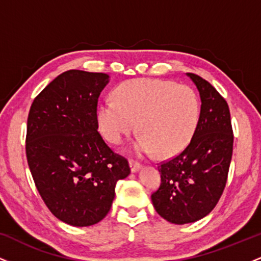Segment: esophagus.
<instances>
[{
  "label": "esophagus",
  "mask_w": 261,
  "mask_h": 261,
  "mask_svg": "<svg viewBox=\"0 0 261 261\" xmlns=\"http://www.w3.org/2000/svg\"><path fill=\"white\" fill-rule=\"evenodd\" d=\"M128 164H130V169H131V172H133V173L137 172V170H139L140 167H141L140 162L134 161V160H130V162H128Z\"/></svg>",
  "instance_id": "1"
}]
</instances>
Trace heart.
<instances>
[{"label": "heart", "instance_id": "1", "mask_svg": "<svg viewBox=\"0 0 261 261\" xmlns=\"http://www.w3.org/2000/svg\"><path fill=\"white\" fill-rule=\"evenodd\" d=\"M114 99L101 101L97 121L108 142L120 145L139 131L136 149L170 158L190 143L200 119L195 91L172 81L139 79L114 89Z\"/></svg>", "mask_w": 261, "mask_h": 261}]
</instances>
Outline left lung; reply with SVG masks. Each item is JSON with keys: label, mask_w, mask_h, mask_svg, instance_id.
Wrapping results in <instances>:
<instances>
[{"label": "left lung", "mask_w": 261, "mask_h": 261, "mask_svg": "<svg viewBox=\"0 0 261 261\" xmlns=\"http://www.w3.org/2000/svg\"><path fill=\"white\" fill-rule=\"evenodd\" d=\"M201 98L196 131L190 143L158 167L161 185L151 195L161 217L184 224L208 215L222 195L233 152V130L227 101L206 80L187 73Z\"/></svg>", "instance_id": "1"}]
</instances>
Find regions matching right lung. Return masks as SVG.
<instances>
[{
  "instance_id": "right-lung-1",
  "label": "right lung",
  "mask_w": 261,
  "mask_h": 261,
  "mask_svg": "<svg viewBox=\"0 0 261 261\" xmlns=\"http://www.w3.org/2000/svg\"><path fill=\"white\" fill-rule=\"evenodd\" d=\"M107 73L70 70L37 95L27 122L25 153L41 199L74 227L98 223L109 212L118 180L130 174L98 133V98Z\"/></svg>"
}]
</instances>
